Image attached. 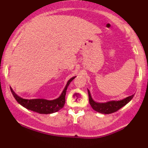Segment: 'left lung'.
Instances as JSON below:
<instances>
[{
  "label": "left lung",
  "mask_w": 148,
  "mask_h": 148,
  "mask_svg": "<svg viewBox=\"0 0 148 148\" xmlns=\"http://www.w3.org/2000/svg\"><path fill=\"white\" fill-rule=\"evenodd\" d=\"M88 96H89V103L92 108L97 112L103 113V114H110V113H113L118 111L122 107L125 106L127 103L130 102L134 96V95H132L127 97L125 99L119 100V101H110L105 103H98L92 99L89 90H88Z\"/></svg>",
  "instance_id": "left-lung-1"
}]
</instances>
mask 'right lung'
I'll list each match as a JSON object with an SVG mask.
<instances>
[{
    "label": "right lung",
    "mask_w": 148,
    "mask_h": 148,
    "mask_svg": "<svg viewBox=\"0 0 148 148\" xmlns=\"http://www.w3.org/2000/svg\"><path fill=\"white\" fill-rule=\"evenodd\" d=\"M75 77L76 76H74V77L71 78L67 81L65 88H64L63 91L61 93L60 96L53 100H47L45 99H23L18 96L11 88H10V90H11L12 93L15 99L22 106L25 107V108L30 110V111L40 113V114H50V113H53L55 112L58 111L64 106V103H65V95L67 88H68L69 84Z\"/></svg>",
    "instance_id": "obj_1"
}]
</instances>
